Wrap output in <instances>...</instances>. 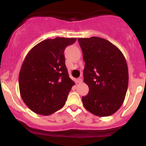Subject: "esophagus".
I'll return each instance as SVG.
<instances>
[{
    "label": "esophagus",
    "instance_id": "1",
    "mask_svg": "<svg viewBox=\"0 0 146 146\" xmlns=\"http://www.w3.org/2000/svg\"><path fill=\"white\" fill-rule=\"evenodd\" d=\"M77 82H78V83H80V82H82V79L81 78H78L77 79Z\"/></svg>",
    "mask_w": 146,
    "mask_h": 146
}]
</instances>
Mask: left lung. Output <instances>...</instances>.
Here are the masks:
<instances>
[{"instance_id": "obj_1", "label": "left lung", "mask_w": 146, "mask_h": 146, "mask_svg": "<svg viewBox=\"0 0 146 146\" xmlns=\"http://www.w3.org/2000/svg\"><path fill=\"white\" fill-rule=\"evenodd\" d=\"M83 60L84 82L89 92L82 98L88 111L98 117L115 113L125 99L129 83L127 64L121 51L98 36L78 38Z\"/></svg>"}]
</instances>
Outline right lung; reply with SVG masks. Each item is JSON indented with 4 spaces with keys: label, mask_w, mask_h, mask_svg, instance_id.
Returning <instances> with one entry per match:
<instances>
[{
    "label": "right lung",
    "mask_w": 146,
    "mask_h": 146,
    "mask_svg": "<svg viewBox=\"0 0 146 146\" xmlns=\"http://www.w3.org/2000/svg\"><path fill=\"white\" fill-rule=\"evenodd\" d=\"M76 38L42 41L25 58L19 75L21 98L35 113L50 115L62 108L75 82L69 78L64 50Z\"/></svg>",
    "instance_id": "add662e5"
}]
</instances>
